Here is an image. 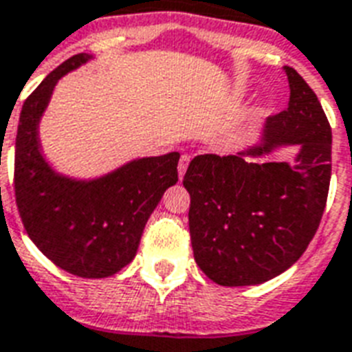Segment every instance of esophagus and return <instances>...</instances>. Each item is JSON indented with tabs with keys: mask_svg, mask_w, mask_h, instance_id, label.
I'll list each match as a JSON object with an SVG mask.
<instances>
[{
	"mask_svg": "<svg viewBox=\"0 0 352 352\" xmlns=\"http://www.w3.org/2000/svg\"><path fill=\"white\" fill-rule=\"evenodd\" d=\"M188 164H190V155H182L181 160H179V166H177V170H179V177H184V173H186V168Z\"/></svg>",
	"mask_w": 352,
	"mask_h": 352,
	"instance_id": "esophagus-1",
	"label": "esophagus"
}]
</instances>
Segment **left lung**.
Returning <instances> with one entry per match:
<instances>
[{
	"label": "left lung",
	"mask_w": 352,
	"mask_h": 352,
	"mask_svg": "<svg viewBox=\"0 0 352 352\" xmlns=\"http://www.w3.org/2000/svg\"><path fill=\"white\" fill-rule=\"evenodd\" d=\"M288 109L267 118L262 144L238 155H197L182 184L201 272L221 286L277 277L307 251L331 184L332 131L318 96L294 68ZM280 145L302 147L295 163L249 161Z\"/></svg>",
	"instance_id": "8db88e82"
}]
</instances>
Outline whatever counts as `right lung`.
<instances>
[{"label": "right lung", "instance_id": "obj_1", "mask_svg": "<svg viewBox=\"0 0 352 352\" xmlns=\"http://www.w3.org/2000/svg\"><path fill=\"white\" fill-rule=\"evenodd\" d=\"M90 55L79 53L53 69L21 107L14 151V194L33 243L64 272L111 277L131 262L147 219L179 181V153L133 160L94 181L51 170L40 153L38 123L57 80Z\"/></svg>", "mask_w": 352, "mask_h": 352}]
</instances>
